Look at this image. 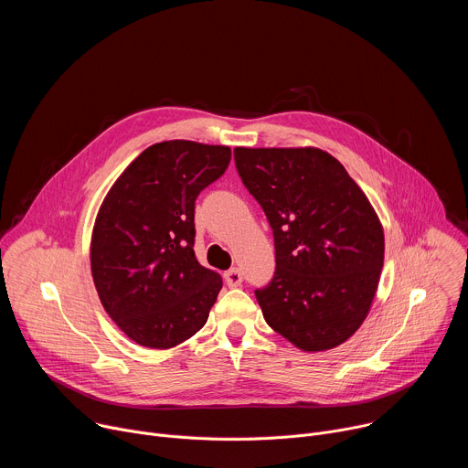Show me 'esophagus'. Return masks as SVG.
Wrapping results in <instances>:
<instances>
[{
  "label": "esophagus",
  "mask_w": 468,
  "mask_h": 468,
  "mask_svg": "<svg viewBox=\"0 0 468 468\" xmlns=\"http://www.w3.org/2000/svg\"><path fill=\"white\" fill-rule=\"evenodd\" d=\"M224 282H226V285L228 287H239L240 283H242V272L239 271V269H231V271H228L226 274H224Z\"/></svg>",
  "instance_id": "34e87169"
}]
</instances>
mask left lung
Segmentation results:
<instances>
[{"label":"left lung","instance_id":"8db88e82","mask_svg":"<svg viewBox=\"0 0 468 468\" xmlns=\"http://www.w3.org/2000/svg\"><path fill=\"white\" fill-rule=\"evenodd\" d=\"M235 166L274 233L276 272L262 316L305 352L335 348L368 314L383 228L345 166L316 148H235Z\"/></svg>","mask_w":468,"mask_h":468}]
</instances>
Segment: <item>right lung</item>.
Listing matches in <instances>:
<instances>
[{
	"mask_svg": "<svg viewBox=\"0 0 468 468\" xmlns=\"http://www.w3.org/2000/svg\"><path fill=\"white\" fill-rule=\"evenodd\" d=\"M231 161L228 146H150L100 207L90 266L107 314L141 346L166 350L202 329L222 289L194 253V204Z\"/></svg>",
	"mask_w": 468,
	"mask_h": 468,
	"instance_id": "1",
	"label": "right lung"
}]
</instances>
